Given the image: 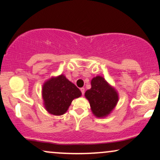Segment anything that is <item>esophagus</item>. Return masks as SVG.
<instances>
[{
	"mask_svg": "<svg viewBox=\"0 0 160 160\" xmlns=\"http://www.w3.org/2000/svg\"><path fill=\"white\" fill-rule=\"evenodd\" d=\"M80 91H81L82 94L83 95V94H84V93H85V88H80Z\"/></svg>",
	"mask_w": 160,
	"mask_h": 160,
	"instance_id": "esophagus-1",
	"label": "esophagus"
}]
</instances>
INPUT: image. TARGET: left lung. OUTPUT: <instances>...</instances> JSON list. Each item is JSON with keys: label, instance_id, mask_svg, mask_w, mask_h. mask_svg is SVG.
Masks as SVG:
<instances>
[{"label": "left lung", "instance_id": "8db88e82", "mask_svg": "<svg viewBox=\"0 0 160 160\" xmlns=\"http://www.w3.org/2000/svg\"><path fill=\"white\" fill-rule=\"evenodd\" d=\"M92 88L87 90L85 97L90 103L93 114L103 118L110 114L119 100L118 93L101 76L92 78Z\"/></svg>", "mask_w": 160, "mask_h": 160}]
</instances>
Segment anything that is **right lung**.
<instances>
[{"mask_svg": "<svg viewBox=\"0 0 160 160\" xmlns=\"http://www.w3.org/2000/svg\"><path fill=\"white\" fill-rule=\"evenodd\" d=\"M81 94L80 90L63 74L48 79L42 88L46 110L56 116L65 114L72 100L80 98Z\"/></svg>", "mask_w": 160, "mask_h": 160, "instance_id": "add662e5", "label": "right lung"}]
</instances>
